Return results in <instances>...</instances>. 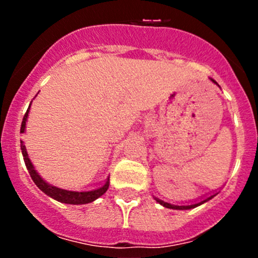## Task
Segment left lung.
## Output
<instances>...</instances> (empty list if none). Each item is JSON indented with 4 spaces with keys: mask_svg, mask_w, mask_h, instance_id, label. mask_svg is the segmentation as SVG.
<instances>
[{
    "mask_svg": "<svg viewBox=\"0 0 258 258\" xmlns=\"http://www.w3.org/2000/svg\"><path fill=\"white\" fill-rule=\"evenodd\" d=\"M212 82H215L216 85H217V82H216V81H213V80H212ZM215 196H216V195H212V196L207 197L206 200H204V201L199 202V204H195V205H188V206H176V205H171V204H167V202H163V201H161V200H158V199H156V201H157L158 204H161V205H162V206L167 207V209H172V210H189V209H195V207H197V206H200V205L205 204V202H206V201H209V200H211V199H212V197H215Z\"/></svg>",
    "mask_w": 258,
    "mask_h": 258,
    "instance_id": "8db88e82",
    "label": "left lung"
}]
</instances>
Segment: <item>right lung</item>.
<instances>
[{
    "label": "right lung",
    "mask_w": 258,
    "mask_h": 258,
    "mask_svg": "<svg viewBox=\"0 0 258 258\" xmlns=\"http://www.w3.org/2000/svg\"><path fill=\"white\" fill-rule=\"evenodd\" d=\"M28 111H30V107H28L27 112H26L25 116H23L22 124H21V134H22V132H25ZM21 151H22L23 161H25V165H26V167H27L28 173H30L31 178L33 179V182L36 183V186H37L41 191L45 192L47 196L56 200V201L63 202V204H70V205H85V204H90V202L95 201V200H97L98 197H101L106 191H107L108 184H110V178H107V181H106V183L103 184L102 187H100V188H97V189H92V191H87V192L67 191V189L57 188V187L51 186V184H48L47 182L43 181V179L40 177V175H38V173L35 171L32 163H31L30 158L27 157L26 147H25V145H23L22 141H21Z\"/></svg>",
    "instance_id": "1"
}]
</instances>
